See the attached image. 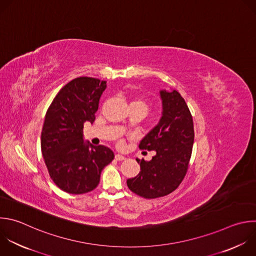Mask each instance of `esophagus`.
I'll return each instance as SVG.
<instances>
[{
    "instance_id": "34e87169",
    "label": "esophagus",
    "mask_w": 256,
    "mask_h": 256,
    "mask_svg": "<svg viewBox=\"0 0 256 256\" xmlns=\"http://www.w3.org/2000/svg\"><path fill=\"white\" fill-rule=\"evenodd\" d=\"M116 160H126V156H122V154H116Z\"/></svg>"
}]
</instances>
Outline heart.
<instances>
[{
	"mask_svg": "<svg viewBox=\"0 0 256 256\" xmlns=\"http://www.w3.org/2000/svg\"><path fill=\"white\" fill-rule=\"evenodd\" d=\"M132 104H140V106H142L146 108V104H144L142 102H140V100H136V102H132ZM118 144H120V146H122V144H124V142H118Z\"/></svg>",
	"mask_w": 256,
	"mask_h": 256,
	"instance_id": "obj_1",
	"label": "heart"
}]
</instances>
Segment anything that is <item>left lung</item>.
Listing matches in <instances>:
<instances>
[{
    "label": "left lung",
    "instance_id": "1",
    "mask_svg": "<svg viewBox=\"0 0 256 256\" xmlns=\"http://www.w3.org/2000/svg\"><path fill=\"white\" fill-rule=\"evenodd\" d=\"M162 116L158 124L142 140L140 148L154 150L150 162L136 158L140 171L126 180L134 194L154 199L166 196L183 181L194 142V126L185 100L175 90H160Z\"/></svg>",
    "mask_w": 256,
    "mask_h": 256
}]
</instances>
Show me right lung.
<instances>
[{"label": "right lung", "instance_id": "right-lung-1", "mask_svg": "<svg viewBox=\"0 0 256 256\" xmlns=\"http://www.w3.org/2000/svg\"><path fill=\"white\" fill-rule=\"evenodd\" d=\"M106 81L78 77L63 86L50 104L41 134L42 154L53 182L69 194L96 189L104 168L114 158L102 144L84 142L83 126L92 124Z\"/></svg>", "mask_w": 256, "mask_h": 256}]
</instances>
